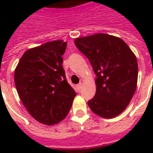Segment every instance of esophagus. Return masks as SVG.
Returning <instances> with one entry per match:
<instances>
[{"label": "esophagus", "mask_w": 153, "mask_h": 153, "mask_svg": "<svg viewBox=\"0 0 153 153\" xmlns=\"http://www.w3.org/2000/svg\"><path fill=\"white\" fill-rule=\"evenodd\" d=\"M82 85H83V83H79L78 85H77V88H78L79 90H80L81 88H82Z\"/></svg>", "instance_id": "obj_1"}]
</instances>
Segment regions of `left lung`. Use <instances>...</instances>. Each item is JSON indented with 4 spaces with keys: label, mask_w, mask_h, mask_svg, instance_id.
Segmentation results:
<instances>
[{
    "label": "left lung",
    "mask_w": 153,
    "mask_h": 153,
    "mask_svg": "<svg viewBox=\"0 0 153 153\" xmlns=\"http://www.w3.org/2000/svg\"><path fill=\"white\" fill-rule=\"evenodd\" d=\"M96 74V93L88 102L90 109L104 118L124 111L134 96L138 81L134 54L120 38L98 33L74 41Z\"/></svg>",
    "instance_id": "left-lung-1"
}]
</instances>
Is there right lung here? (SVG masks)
I'll list each match as a JSON object with an SVG mask.
<instances>
[{"label":"right lung","mask_w":153,"mask_h":153,"mask_svg":"<svg viewBox=\"0 0 153 153\" xmlns=\"http://www.w3.org/2000/svg\"><path fill=\"white\" fill-rule=\"evenodd\" d=\"M66 45L63 41H53L27 50L15 69V83L21 102L44 125L61 121L76 96L62 67Z\"/></svg>","instance_id":"add662e5"}]
</instances>
